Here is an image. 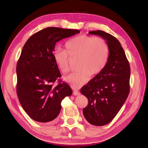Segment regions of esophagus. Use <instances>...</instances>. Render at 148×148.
Wrapping results in <instances>:
<instances>
[{
	"instance_id": "esophagus-1",
	"label": "esophagus",
	"mask_w": 148,
	"mask_h": 148,
	"mask_svg": "<svg viewBox=\"0 0 148 148\" xmlns=\"http://www.w3.org/2000/svg\"><path fill=\"white\" fill-rule=\"evenodd\" d=\"M73 95L75 96H78V95H80V92L78 91H73Z\"/></svg>"
}]
</instances>
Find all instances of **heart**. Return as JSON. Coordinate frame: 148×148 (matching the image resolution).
<instances>
[{"instance_id":"b5f03b06","label":"heart","mask_w":148,"mask_h":148,"mask_svg":"<svg viewBox=\"0 0 148 148\" xmlns=\"http://www.w3.org/2000/svg\"><path fill=\"white\" fill-rule=\"evenodd\" d=\"M65 51L57 49L53 53V59L63 73L70 70V57H78L79 70L64 78V81L75 88L86 84L90 76L99 74L108 61L109 48L104 39L86 34L77 36L65 44Z\"/></svg>"}]
</instances>
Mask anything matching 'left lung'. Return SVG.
I'll return each instance as SVG.
<instances>
[{
  "label": "left lung",
  "instance_id": "obj_1",
  "mask_svg": "<svg viewBox=\"0 0 148 148\" xmlns=\"http://www.w3.org/2000/svg\"><path fill=\"white\" fill-rule=\"evenodd\" d=\"M106 41L109 56L106 66L81 89L88 99L83 113L88 122L95 126L110 123L118 114L128 96L130 68L120 42L112 35L101 30L89 32Z\"/></svg>",
  "mask_w": 148,
  "mask_h": 148
}]
</instances>
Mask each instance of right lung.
<instances>
[{
    "instance_id": "right-lung-1",
    "label": "right lung",
    "mask_w": 148,
    "mask_h": 148,
    "mask_svg": "<svg viewBox=\"0 0 148 148\" xmlns=\"http://www.w3.org/2000/svg\"><path fill=\"white\" fill-rule=\"evenodd\" d=\"M79 32L47 28L31 36L22 49L16 65L17 95L26 114L36 122L53 121L60 113L62 99L72 95L65 83L52 86L61 77L52 55L57 42Z\"/></svg>"
}]
</instances>
